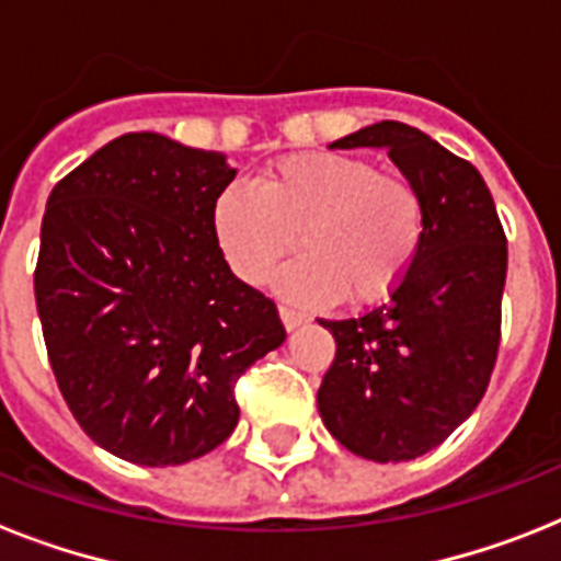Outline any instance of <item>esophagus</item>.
<instances>
[{
    "label": "esophagus",
    "instance_id": "34e87169",
    "mask_svg": "<svg viewBox=\"0 0 561 561\" xmlns=\"http://www.w3.org/2000/svg\"><path fill=\"white\" fill-rule=\"evenodd\" d=\"M279 317H282V323H285V329H288V332L299 329V325L308 320L306 314H299V311H294V308H288V306H279Z\"/></svg>",
    "mask_w": 561,
    "mask_h": 561
}]
</instances>
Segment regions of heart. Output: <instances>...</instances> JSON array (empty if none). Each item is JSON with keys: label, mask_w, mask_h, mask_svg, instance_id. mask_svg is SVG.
Returning a JSON list of instances; mask_svg holds the SVG:
<instances>
[{"label": "heart", "mask_w": 561, "mask_h": 561, "mask_svg": "<svg viewBox=\"0 0 561 561\" xmlns=\"http://www.w3.org/2000/svg\"><path fill=\"white\" fill-rule=\"evenodd\" d=\"M211 227L238 279L262 285L297 247L306 255L279 276L299 302L369 306L390 297L425 244V201L404 174L378 171L355 153H290L255 186L229 183L211 206Z\"/></svg>", "instance_id": "obj_1"}]
</instances>
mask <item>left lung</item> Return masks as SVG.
Wrapping results in <instances>:
<instances>
[{
    "label": "left lung",
    "mask_w": 561,
    "mask_h": 561,
    "mask_svg": "<svg viewBox=\"0 0 561 561\" xmlns=\"http://www.w3.org/2000/svg\"><path fill=\"white\" fill-rule=\"evenodd\" d=\"M332 148H383L425 201V244L390 302L320 320L334 360L317 390L325 427L375 462L416 460L478 408L501 346L506 236L480 171L431 136L378 122Z\"/></svg>",
    "instance_id": "8db88e82"
}]
</instances>
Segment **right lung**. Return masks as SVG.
Here are the masks:
<instances>
[{
  "label": "right lung",
  "instance_id": "right-lung-1",
  "mask_svg": "<svg viewBox=\"0 0 561 561\" xmlns=\"http://www.w3.org/2000/svg\"><path fill=\"white\" fill-rule=\"evenodd\" d=\"M232 178L224 153L125 134L48 194L34 271L48 364L92 443L136 466L218 448L238 378L285 341L215 238Z\"/></svg>",
  "mask_w": 561,
  "mask_h": 561
}]
</instances>
